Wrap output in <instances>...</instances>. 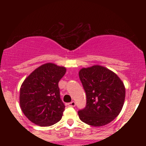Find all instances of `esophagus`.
<instances>
[{"mask_svg": "<svg viewBox=\"0 0 146 146\" xmlns=\"http://www.w3.org/2000/svg\"><path fill=\"white\" fill-rule=\"evenodd\" d=\"M68 105L69 107H75V106H76V102H75L74 101H72L70 102H69L68 104Z\"/></svg>", "mask_w": 146, "mask_h": 146, "instance_id": "obj_1", "label": "esophagus"}]
</instances>
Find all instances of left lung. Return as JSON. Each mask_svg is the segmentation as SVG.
I'll list each match as a JSON object with an SVG mask.
<instances>
[{
	"mask_svg": "<svg viewBox=\"0 0 146 146\" xmlns=\"http://www.w3.org/2000/svg\"><path fill=\"white\" fill-rule=\"evenodd\" d=\"M79 78L86 93V106L79 110L84 123L102 126L112 121L121 111L125 100L124 85L116 73L103 66L83 68Z\"/></svg>",
	"mask_w": 146,
	"mask_h": 146,
	"instance_id": "obj_1",
	"label": "left lung"
}]
</instances>
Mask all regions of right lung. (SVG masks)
Wrapping results in <instances>:
<instances>
[{
    "mask_svg": "<svg viewBox=\"0 0 146 146\" xmlns=\"http://www.w3.org/2000/svg\"><path fill=\"white\" fill-rule=\"evenodd\" d=\"M66 72L64 66L47 63L35 69L23 82L20 108L32 123L48 126L61 119L65 105L60 98L58 82Z\"/></svg>",
    "mask_w": 146,
    "mask_h": 146,
    "instance_id": "right-lung-1",
    "label": "right lung"
}]
</instances>
